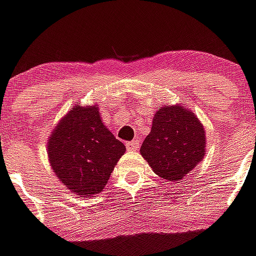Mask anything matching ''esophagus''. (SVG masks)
<instances>
[{"instance_id":"1","label":"esophagus","mask_w":256,"mask_h":256,"mask_svg":"<svg viewBox=\"0 0 256 256\" xmlns=\"http://www.w3.org/2000/svg\"><path fill=\"white\" fill-rule=\"evenodd\" d=\"M126 150L136 151V150H138L140 142H138V140H133V141H130V142H126Z\"/></svg>"}]
</instances>
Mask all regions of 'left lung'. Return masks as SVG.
<instances>
[{"mask_svg": "<svg viewBox=\"0 0 256 256\" xmlns=\"http://www.w3.org/2000/svg\"><path fill=\"white\" fill-rule=\"evenodd\" d=\"M205 146L202 123L190 108L176 104L158 108L140 151L159 177L178 182L202 162Z\"/></svg>", "mask_w": 256, "mask_h": 256, "instance_id": "obj_1", "label": "left lung"}]
</instances>
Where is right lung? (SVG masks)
Returning a JSON list of instances; mask_svg holds the SVG:
<instances>
[{
  "instance_id": "right-lung-1",
  "label": "right lung",
  "mask_w": 256,
  "mask_h": 256,
  "mask_svg": "<svg viewBox=\"0 0 256 256\" xmlns=\"http://www.w3.org/2000/svg\"><path fill=\"white\" fill-rule=\"evenodd\" d=\"M126 146L102 123L98 105L76 104L48 137L51 168L62 184L79 198L104 191Z\"/></svg>"
}]
</instances>
